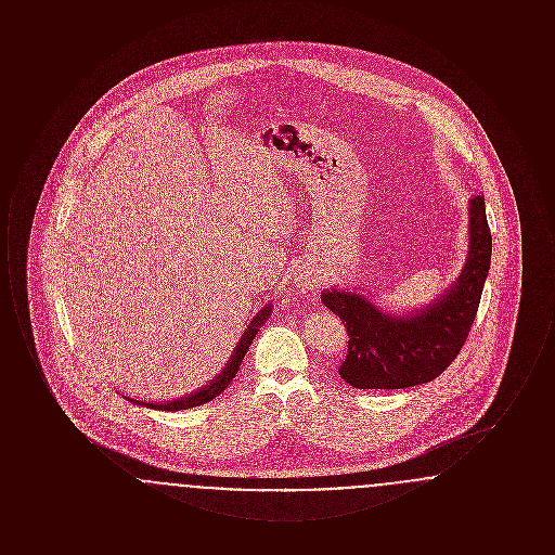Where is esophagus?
<instances>
[{
	"instance_id": "esophagus-1",
	"label": "esophagus",
	"mask_w": 555,
	"mask_h": 555,
	"mask_svg": "<svg viewBox=\"0 0 555 555\" xmlns=\"http://www.w3.org/2000/svg\"><path fill=\"white\" fill-rule=\"evenodd\" d=\"M295 283H297L301 289H314L318 285L317 279H312V276H297Z\"/></svg>"
}]
</instances>
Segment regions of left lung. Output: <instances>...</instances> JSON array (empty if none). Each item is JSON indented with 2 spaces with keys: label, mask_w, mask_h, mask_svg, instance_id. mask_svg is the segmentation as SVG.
Listing matches in <instances>:
<instances>
[{
  "label": "left lung",
  "mask_w": 555,
  "mask_h": 555,
  "mask_svg": "<svg viewBox=\"0 0 555 555\" xmlns=\"http://www.w3.org/2000/svg\"><path fill=\"white\" fill-rule=\"evenodd\" d=\"M468 227V258L457 281L421 312L389 314L353 291L320 295L347 328V356L339 366L345 383L356 389H405L430 383L457 358L491 266V231L482 195L470 199Z\"/></svg>",
  "instance_id": "8db88e82"
}]
</instances>
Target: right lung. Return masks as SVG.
Listing matches in <instances>:
<instances>
[{"label": "right lung", "instance_id": "add662e5", "mask_svg": "<svg viewBox=\"0 0 555 555\" xmlns=\"http://www.w3.org/2000/svg\"><path fill=\"white\" fill-rule=\"evenodd\" d=\"M270 310H272V306H264V308L256 314V318L249 322V326L245 328V333L241 335L237 347H235L231 360L227 362V366L222 369V372H220L216 378H211V383H208L206 387H202L199 391H195V393H191V396L181 397V399H175V401H166V403H150V401H139V399H129V397H127V399L132 401V403H137V405L152 408V410H164V412H179V410H189V408L208 403L214 397L220 396V393L231 385V380L235 378V374L238 372V366H241V362H243V358H245L249 345H251L254 337L258 335V331L262 328V324H264L268 317H270Z\"/></svg>", "mask_w": 555, "mask_h": 555}]
</instances>
